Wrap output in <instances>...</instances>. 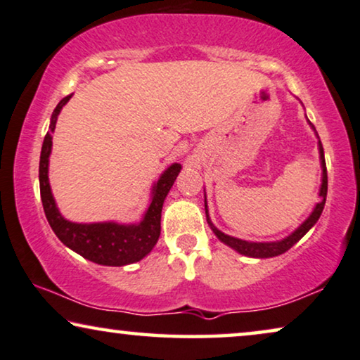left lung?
<instances>
[{"label":"left lung","instance_id":"obj_1","mask_svg":"<svg viewBox=\"0 0 360 360\" xmlns=\"http://www.w3.org/2000/svg\"><path fill=\"white\" fill-rule=\"evenodd\" d=\"M319 158H321V167H323V183H321V189H319L321 200L316 204V207L313 212H311L309 217L306 219L304 222L301 224L293 233H291V236L283 238V240H278V242H247V240H240V238L230 237V236H227V233L220 232L219 229L214 227V224L210 222L209 214H207V202H205V217H207L210 229L214 230V233L217 236L219 240L224 242L225 245L232 247L233 250L242 253V255L253 257V258H270V257L281 255V253L290 250V248L293 247L296 242L301 240V238L306 236V232H308V230L313 227L316 222H318L321 214H323V209L326 204V195H328V171H326L324 150H323V145H321V141H319Z\"/></svg>","mask_w":360,"mask_h":360}]
</instances>
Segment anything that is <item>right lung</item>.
<instances>
[{
	"mask_svg": "<svg viewBox=\"0 0 360 360\" xmlns=\"http://www.w3.org/2000/svg\"><path fill=\"white\" fill-rule=\"evenodd\" d=\"M72 95L62 98L51 117L49 131L44 138L39 161V188L41 200L44 207L47 222L59 237V240L82 255L87 260L107 266H123L140 262L156 245L161 233V210L169 189L174 184L181 165H171L162 172L158 183L153 186L150 207L143 215L141 222L122 225L117 222H98V224H75L64 219L57 209L56 200L52 198L49 186V155L52 148V136L57 117L60 110L69 102Z\"/></svg>",
	"mask_w": 360,
	"mask_h": 360,
	"instance_id": "add662e5",
	"label": "right lung"
}]
</instances>
